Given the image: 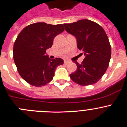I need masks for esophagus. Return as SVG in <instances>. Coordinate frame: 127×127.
I'll list each match as a JSON object with an SVG mask.
<instances>
[{
  "mask_svg": "<svg viewBox=\"0 0 127 127\" xmlns=\"http://www.w3.org/2000/svg\"><path fill=\"white\" fill-rule=\"evenodd\" d=\"M69 61H66V60H65V61H64V63L65 64H67L69 63Z\"/></svg>",
  "mask_w": 127,
  "mask_h": 127,
  "instance_id": "1",
  "label": "esophagus"
}]
</instances>
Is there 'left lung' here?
Listing matches in <instances>:
<instances>
[{
	"instance_id": "obj_1",
	"label": "left lung",
	"mask_w": 127,
	"mask_h": 127,
	"mask_svg": "<svg viewBox=\"0 0 127 127\" xmlns=\"http://www.w3.org/2000/svg\"><path fill=\"white\" fill-rule=\"evenodd\" d=\"M64 26L67 32L75 36L78 49L85 56L82 64L75 62L77 69L69 75L71 79L83 86L94 84L104 75L109 66L111 49L108 36L100 25L89 19Z\"/></svg>"
}]
</instances>
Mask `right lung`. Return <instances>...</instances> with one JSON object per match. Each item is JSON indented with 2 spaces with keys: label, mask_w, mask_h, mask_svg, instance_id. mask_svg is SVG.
Instances as JSON below:
<instances>
[{
  "label": "right lung",
  "mask_w": 127,
  "mask_h": 127,
  "mask_svg": "<svg viewBox=\"0 0 127 127\" xmlns=\"http://www.w3.org/2000/svg\"><path fill=\"white\" fill-rule=\"evenodd\" d=\"M64 30L63 25L36 23L19 33L13 47V58L20 76L29 84L42 87L49 83L56 68L64 63L61 58L45 55L56 36Z\"/></svg>",
  "instance_id": "obj_1"
}]
</instances>
